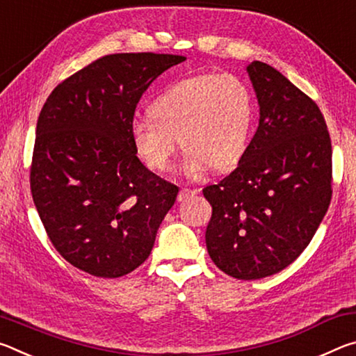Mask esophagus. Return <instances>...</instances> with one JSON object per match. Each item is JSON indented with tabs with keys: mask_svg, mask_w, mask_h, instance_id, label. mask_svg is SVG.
Returning a JSON list of instances; mask_svg holds the SVG:
<instances>
[{
	"mask_svg": "<svg viewBox=\"0 0 356 356\" xmlns=\"http://www.w3.org/2000/svg\"><path fill=\"white\" fill-rule=\"evenodd\" d=\"M195 195H197V190L182 188V190L179 191V195H177V201H179V202L186 201V200H190V197H191V196H195Z\"/></svg>",
	"mask_w": 356,
	"mask_h": 356,
	"instance_id": "34e87169",
	"label": "esophagus"
}]
</instances>
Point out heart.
I'll use <instances>...</instances> for the list:
<instances>
[{
    "instance_id": "b5f03b06",
    "label": "heart",
    "mask_w": 356,
    "mask_h": 356,
    "mask_svg": "<svg viewBox=\"0 0 356 356\" xmlns=\"http://www.w3.org/2000/svg\"><path fill=\"white\" fill-rule=\"evenodd\" d=\"M254 97L234 74H201L166 86L150 102L149 116L135 118L130 140L149 170H170L177 138L184 171L197 177L210 166L226 171L243 159L254 124Z\"/></svg>"
}]
</instances>
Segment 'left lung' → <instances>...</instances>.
Here are the masks:
<instances>
[{"instance_id": "obj_1", "label": "left lung", "mask_w": 356, "mask_h": 356, "mask_svg": "<svg viewBox=\"0 0 356 356\" xmlns=\"http://www.w3.org/2000/svg\"><path fill=\"white\" fill-rule=\"evenodd\" d=\"M259 127L236 170L202 190L212 206L209 256L237 280L284 270L314 237L331 195V140L316 102L272 65L252 61Z\"/></svg>"}]
</instances>
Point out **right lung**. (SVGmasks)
I'll list each match as a JSON object with an SVG mask.
<instances>
[{
	"label": "right lung",
	"instance_id": "obj_1",
	"mask_svg": "<svg viewBox=\"0 0 356 356\" xmlns=\"http://www.w3.org/2000/svg\"><path fill=\"white\" fill-rule=\"evenodd\" d=\"M185 56L106 55L53 89L42 106L31 195L47 236L74 267L119 278L146 261L179 186L136 156L130 125L143 94Z\"/></svg>",
	"mask_w": 356,
	"mask_h": 356
}]
</instances>
